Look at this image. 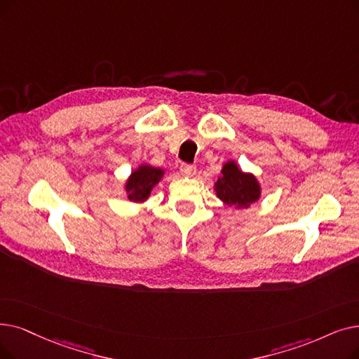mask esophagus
Listing matches in <instances>:
<instances>
[{
    "label": "esophagus",
    "mask_w": 359,
    "mask_h": 359,
    "mask_svg": "<svg viewBox=\"0 0 359 359\" xmlns=\"http://www.w3.org/2000/svg\"><path fill=\"white\" fill-rule=\"evenodd\" d=\"M180 171H182L183 176L192 177V176L196 173V167L192 165V164H182V165H180Z\"/></svg>",
    "instance_id": "obj_1"
}]
</instances>
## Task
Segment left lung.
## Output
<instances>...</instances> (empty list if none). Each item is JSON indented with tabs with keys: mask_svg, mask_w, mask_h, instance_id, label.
<instances>
[{
	"mask_svg": "<svg viewBox=\"0 0 359 359\" xmlns=\"http://www.w3.org/2000/svg\"><path fill=\"white\" fill-rule=\"evenodd\" d=\"M217 196L235 208H248L261 196V186L251 173H243L235 161H227L214 184Z\"/></svg>",
	"mask_w": 359,
	"mask_h": 359,
	"instance_id": "8db88e82",
	"label": "left lung"
}]
</instances>
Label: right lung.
Listing matches in <instances>:
<instances>
[{
  "label": "right lung",
  "instance_id": "obj_1",
  "mask_svg": "<svg viewBox=\"0 0 359 359\" xmlns=\"http://www.w3.org/2000/svg\"><path fill=\"white\" fill-rule=\"evenodd\" d=\"M164 176V170L152 167L148 164L139 165L133 173L129 176L126 186L128 198L133 202H144L149 198L152 188L157 184Z\"/></svg>",
  "mask_w": 359,
  "mask_h": 359
}]
</instances>
